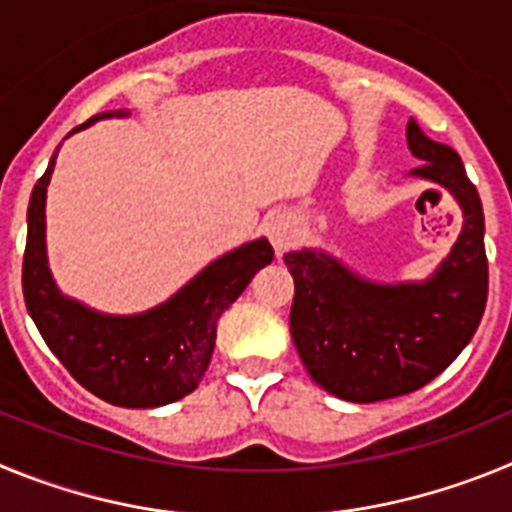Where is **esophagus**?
I'll use <instances>...</instances> for the list:
<instances>
[{"instance_id":"obj_1","label":"esophagus","mask_w":512,"mask_h":512,"mask_svg":"<svg viewBox=\"0 0 512 512\" xmlns=\"http://www.w3.org/2000/svg\"><path fill=\"white\" fill-rule=\"evenodd\" d=\"M266 235H269L271 246L277 248V251H287L295 243V223H292V217L287 212L271 215L269 223H266Z\"/></svg>"}]
</instances>
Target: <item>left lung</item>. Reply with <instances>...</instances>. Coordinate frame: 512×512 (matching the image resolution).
<instances>
[{"label":"left lung","mask_w":512,"mask_h":512,"mask_svg":"<svg viewBox=\"0 0 512 512\" xmlns=\"http://www.w3.org/2000/svg\"><path fill=\"white\" fill-rule=\"evenodd\" d=\"M408 146L423 166L413 174L443 184L464 210V230L436 277L379 287L354 277L325 253L284 256L295 279L289 330L312 382L348 402L408 395L472 341L487 305L485 215L454 148L408 122Z\"/></svg>","instance_id":"left-lung-1"}]
</instances>
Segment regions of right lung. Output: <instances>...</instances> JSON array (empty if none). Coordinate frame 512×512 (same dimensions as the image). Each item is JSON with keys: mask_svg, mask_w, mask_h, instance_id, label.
Listing matches in <instances>:
<instances>
[{"mask_svg": "<svg viewBox=\"0 0 512 512\" xmlns=\"http://www.w3.org/2000/svg\"><path fill=\"white\" fill-rule=\"evenodd\" d=\"M94 120L97 117L89 122ZM56 156L58 148L27 207L22 259L27 312L71 377L104 402L120 408H158L182 400L197 390L210 366L220 315L241 297L256 271L274 259L269 241L261 238L235 248L156 310L133 318L97 315L58 295L45 264V189Z\"/></svg>", "mask_w": 512, "mask_h": 512, "instance_id": "1", "label": "right lung"}]
</instances>
